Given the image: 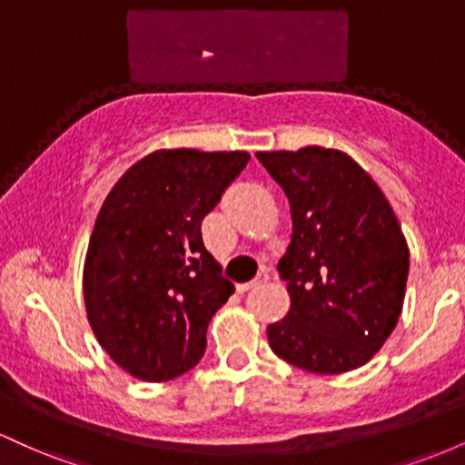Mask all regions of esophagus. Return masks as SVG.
<instances>
[{
	"instance_id": "1",
	"label": "esophagus",
	"mask_w": 465,
	"mask_h": 465,
	"mask_svg": "<svg viewBox=\"0 0 465 465\" xmlns=\"http://www.w3.org/2000/svg\"><path fill=\"white\" fill-rule=\"evenodd\" d=\"M266 280H269V273H266V271H262V273H260L258 277H255V280H251V282H242V284H236V291H238V292H244V291H249V288L264 284Z\"/></svg>"
}]
</instances>
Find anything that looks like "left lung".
<instances>
[{
	"instance_id": "left-lung-1",
	"label": "left lung",
	"mask_w": 465,
	"mask_h": 465,
	"mask_svg": "<svg viewBox=\"0 0 465 465\" xmlns=\"http://www.w3.org/2000/svg\"><path fill=\"white\" fill-rule=\"evenodd\" d=\"M291 203L292 238L277 262L291 311L266 328L271 350L312 373L370 362L402 314L409 244L387 196L348 153H255Z\"/></svg>"
}]
</instances>
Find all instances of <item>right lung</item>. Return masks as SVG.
Segmentation results:
<instances>
[{
	"label": "right lung",
	"instance_id": "add662e5",
	"mask_svg": "<svg viewBox=\"0 0 465 465\" xmlns=\"http://www.w3.org/2000/svg\"><path fill=\"white\" fill-rule=\"evenodd\" d=\"M249 157L162 148L133 163L100 207L84 308L98 343L131 376L173 381L201 361L207 323L233 292L201 223Z\"/></svg>",
	"mask_w": 465,
	"mask_h": 465
}]
</instances>
